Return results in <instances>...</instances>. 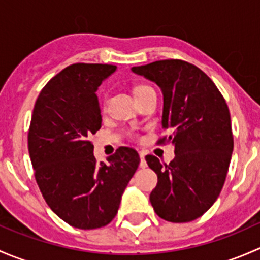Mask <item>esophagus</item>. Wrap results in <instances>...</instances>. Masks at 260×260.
<instances>
[{
  "label": "esophagus",
  "instance_id": "1",
  "mask_svg": "<svg viewBox=\"0 0 260 260\" xmlns=\"http://www.w3.org/2000/svg\"><path fill=\"white\" fill-rule=\"evenodd\" d=\"M140 158H141L140 167L145 169V167H147V162H146V159H145V153H142V152H141V153H140Z\"/></svg>",
  "mask_w": 260,
  "mask_h": 260
}]
</instances>
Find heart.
<instances>
[{
    "mask_svg": "<svg viewBox=\"0 0 260 260\" xmlns=\"http://www.w3.org/2000/svg\"><path fill=\"white\" fill-rule=\"evenodd\" d=\"M147 89H151V88H149V86H147V85L137 86V88H136V94L141 93V91H143V90H147Z\"/></svg>",
    "mask_w": 260,
    "mask_h": 260,
    "instance_id": "heart-1",
    "label": "heart"
}]
</instances>
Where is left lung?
Here are the masks:
<instances>
[{
  "instance_id": "left-lung-1",
  "label": "left lung",
  "mask_w": 260,
  "mask_h": 260,
  "mask_svg": "<svg viewBox=\"0 0 260 260\" xmlns=\"http://www.w3.org/2000/svg\"><path fill=\"white\" fill-rule=\"evenodd\" d=\"M132 72L161 89L162 127L170 136L159 142L175 147L169 165L146 156L158 177L149 201L167 221H192L211 208L226 179L234 148L226 102L203 70L182 60H159Z\"/></svg>"
}]
</instances>
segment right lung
Returning a JSON list of instances; mask_svg holds the SVG:
<instances>
[{"instance_id": "add662e5", "label": "right lung", "mask_w": 260, "mask_h": 260, "mask_svg": "<svg viewBox=\"0 0 260 260\" xmlns=\"http://www.w3.org/2000/svg\"><path fill=\"white\" fill-rule=\"evenodd\" d=\"M115 65L73 64L38 96L28 131L35 179L52 211L78 229L106 226L140 165L137 151L119 147L108 165L94 157L91 135L101 129L95 91Z\"/></svg>"}]
</instances>
